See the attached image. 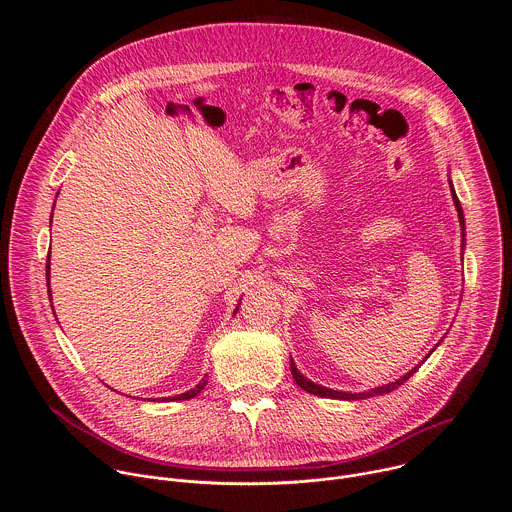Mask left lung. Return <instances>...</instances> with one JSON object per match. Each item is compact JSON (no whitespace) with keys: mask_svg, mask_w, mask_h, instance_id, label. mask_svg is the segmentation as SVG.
Masks as SVG:
<instances>
[{"mask_svg":"<svg viewBox=\"0 0 512 512\" xmlns=\"http://www.w3.org/2000/svg\"><path fill=\"white\" fill-rule=\"evenodd\" d=\"M448 182H450V190H452V198H454V204H456V210H458V218H460V231H462V249H464V245H466V223H464V210H462V204H460V200H458V196H456V192H454V184H452V180L448 178ZM462 257H464V253H462ZM440 344V342H437ZM435 344V346H437ZM435 346L427 352V356L425 358H429V354L435 350ZM425 358L417 364L415 369H411L409 373H405L401 379H397V381H393V383H387V385H381V387H375V389H371V391H362V393H350V391H334V389H328V387H322V385H318V383H314V381H310L308 377H304L300 371H298V367H296V362H294V358H289V369H291V377H294V381L298 383V387H302L306 393H310V395H318V397H326V399H342V401H360V399H369V397H379V395H385V393H391L393 389H397V387H401L409 377H413V373L421 367V364L425 362Z\"/></svg>","mask_w":512,"mask_h":512,"instance_id":"obj_1","label":"left lung"}]
</instances>
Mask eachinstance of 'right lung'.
Listing matches in <instances>:
<instances>
[{
    "mask_svg": "<svg viewBox=\"0 0 512 512\" xmlns=\"http://www.w3.org/2000/svg\"><path fill=\"white\" fill-rule=\"evenodd\" d=\"M52 212H54V208H52ZM50 223H52V218H50ZM46 279H48V298L52 300V296H50V253H48V263H46ZM237 310L239 308H235V314H237ZM52 312H54V306H52ZM206 377L194 387V389H190V391H186V393H180V395H174V397H168V399H164V401H188V399H192V397H196L204 387H206Z\"/></svg>",
    "mask_w": 512,
    "mask_h": 512,
    "instance_id": "right-lung-1",
    "label": "right lung"
}]
</instances>
